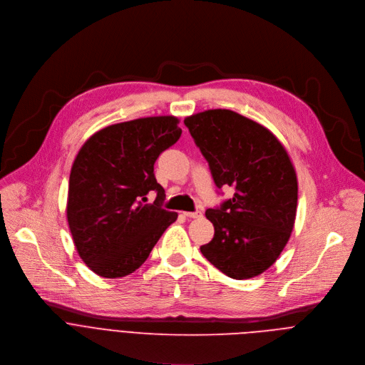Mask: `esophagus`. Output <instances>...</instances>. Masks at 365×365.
<instances>
[{
	"instance_id": "1",
	"label": "esophagus",
	"mask_w": 365,
	"mask_h": 365,
	"mask_svg": "<svg viewBox=\"0 0 365 365\" xmlns=\"http://www.w3.org/2000/svg\"><path fill=\"white\" fill-rule=\"evenodd\" d=\"M184 215L188 218H200L202 215L201 211H184Z\"/></svg>"
}]
</instances>
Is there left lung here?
<instances>
[{
	"label": "left lung",
	"instance_id": "obj_1",
	"mask_svg": "<svg viewBox=\"0 0 365 365\" xmlns=\"http://www.w3.org/2000/svg\"><path fill=\"white\" fill-rule=\"evenodd\" d=\"M218 188L233 198L205 217L214 237L202 256L229 277L259 276L280 256L295 226L298 178L282 142L263 125L229 109L184 119Z\"/></svg>",
	"mask_w": 365,
	"mask_h": 365
}]
</instances>
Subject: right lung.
<instances>
[{"label":"right lung","instance_id":"right-lung-1","mask_svg":"<svg viewBox=\"0 0 365 365\" xmlns=\"http://www.w3.org/2000/svg\"><path fill=\"white\" fill-rule=\"evenodd\" d=\"M175 116L139 118L95 132L71 165L67 223L81 259L108 279L130 274L148 259L178 214L161 207L154 164L181 136ZM158 192L153 205L144 202Z\"/></svg>","mask_w":365,"mask_h":365}]
</instances>
